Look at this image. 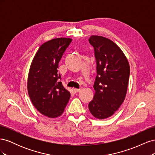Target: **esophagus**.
I'll list each match as a JSON object with an SVG mask.
<instances>
[{"label":"esophagus","mask_w":155,"mask_h":155,"mask_svg":"<svg viewBox=\"0 0 155 155\" xmlns=\"http://www.w3.org/2000/svg\"><path fill=\"white\" fill-rule=\"evenodd\" d=\"M80 91H81L80 88H74V92L75 93H77V92H80Z\"/></svg>","instance_id":"esophagus-1"}]
</instances>
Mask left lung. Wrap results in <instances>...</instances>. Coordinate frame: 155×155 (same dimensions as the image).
Listing matches in <instances>:
<instances>
[{"instance_id":"1","label":"left lung","mask_w":155,"mask_h":155,"mask_svg":"<svg viewBox=\"0 0 155 155\" xmlns=\"http://www.w3.org/2000/svg\"><path fill=\"white\" fill-rule=\"evenodd\" d=\"M88 42L94 49L96 63L95 94L88 109L95 118L105 119L113 114L125 100L130 67L123 51L110 39L92 35Z\"/></svg>"}]
</instances>
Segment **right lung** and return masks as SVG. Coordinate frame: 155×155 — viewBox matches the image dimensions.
Instances as JSON below:
<instances>
[{
	"mask_svg": "<svg viewBox=\"0 0 155 155\" xmlns=\"http://www.w3.org/2000/svg\"><path fill=\"white\" fill-rule=\"evenodd\" d=\"M70 38L51 39L41 45L30 67L28 91L33 105L49 118L63 114L70 94L60 82L59 63L71 43Z\"/></svg>",
	"mask_w": 155,
	"mask_h": 155,
	"instance_id": "obj_1",
	"label": "right lung"
}]
</instances>
